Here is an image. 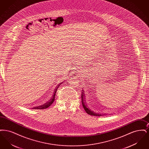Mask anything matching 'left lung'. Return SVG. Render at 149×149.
I'll return each instance as SVG.
<instances>
[{"instance_id":"1","label":"left lung","mask_w":149,"mask_h":149,"mask_svg":"<svg viewBox=\"0 0 149 149\" xmlns=\"http://www.w3.org/2000/svg\"><path fill=\"white\" fill-rule=\"evenodd\" d=\"M84 93L82 91V94H81V102H82V104H83V108H84L86 112L90 115H92V116H102L101 114L97 113L95 112H94L90 110L89 108H87V107L86 106L85 103V99H84Z\"/></svg>"}]
</instances>
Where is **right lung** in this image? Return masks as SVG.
<instances>
[{"label": "right lung", "mask_w": 149, "mask_h": 149, "mask_svg": "<svg viewBox=\"0 0 149 149\" xmlns=\"http://www.w3.org/2000/svg\"><path fill=\"white\" fill-rule=\"evenodd\" d=\"M62 84V83H60L58 85H57L56 88H55V91H54V94H53V95H52V97H51V98L50 99V100L49 101V102H47V103H45L44 104H42V105H41V106H40L38 107H33V108H32L33 109H46V108H48V107H49L53 103V102H54V100H55V94H56V93L57 90V89H58V88L59 87V86L61 85Z\"/></svg>", "instance_id": "right-lung-1"}]
</instances>
